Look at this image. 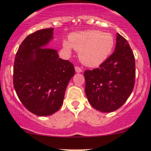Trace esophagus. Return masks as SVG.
Listing matches in <instances>:
<instances>
[{
    "label": "esophagus",
    "instance_id": "obj_1",
    "mask_svg": "<svg viewBox=\"0 0 151 151\" xmlns=\"http://www.w3.org/2000/svg\"><path fill=\"white\" fill-rule=\"evenodd\" d=\"M75 71H76V72L80 73V72H82V71H83V69H82V68H80V67L75 66Z\"/></svg>",
    "mask_w": 151,
    "mask_h": 151
}]
</instances>
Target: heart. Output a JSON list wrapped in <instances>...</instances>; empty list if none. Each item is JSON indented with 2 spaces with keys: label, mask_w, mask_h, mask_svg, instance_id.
<instances>
[{
  "label": "heart",
  "mask_w": 151,
  "mask_h": 151,
  "mask_svg": "<svg viewBox=\"0 0 151 151\" xmlns=\"http://www.w3.org/2000/svg\"><path fill=\"white\" fill-rule=\"evenodd\" d=\"M63 47L68 52L74 48L79 52V57L83 64L93 67L102 63L110 55L114 47V39L109 33L88 30L70 34L69 41H63Z\"/></svg>",
  "instance_id": "obj_1"
}]
</instances>
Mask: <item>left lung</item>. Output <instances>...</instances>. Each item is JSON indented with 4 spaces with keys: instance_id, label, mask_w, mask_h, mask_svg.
Masks as SVG:
<instances>
[{
    "instance_id": "8db88e82",
    "label": "left lung",
    "mask_w": 151,
    "mask_h": 151,
    "mask_svg": "<svg viewBox=\"0 0 151 151\" xmlns=\"http://www.w3.org/2000/svg\"><path fill=\"white\" fill-rule=\"evenodd\" d=\"M84 75L85 93L93 107L103 112L119 109L132 93L136 75L134 55L126 39L118 33L114 52Z\"/></svg>"
}]
</instances>
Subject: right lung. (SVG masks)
Here are the masks:
<instances>
[{
	"mask_svg": "<svg viewBox=\"0 0 151 151\" xmlns=\"http://www.w3.org/2000/svg\"><path fill=\"white\" fill-rule=\"evenodd\" d=\"M53 28L37 30L23 40L16 53L13 83L25 108L38 116H47L61 106L74 65L59 58L58 52L46 45Z\"/></svg>",
	"mask_w": 151,
	"mask_h": 151,
	"instance_id": "1",
	"label": "right lung"
}]
</instances>
